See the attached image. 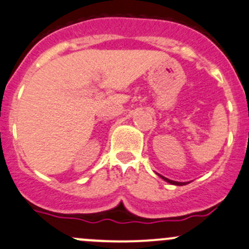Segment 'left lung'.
Here are the masks:
<instances>
[{
	"label": "left lung",
	"instance_id": "left-lung-1",
	"mask_svg": "<svg viewBox=\"0 0 249 249\" xmlns=\"http://www.w3.org/2000/svg\"><path fill=\"white\" fill-rule=\"evenodd\" d=\"M160 176L161 178H163V180H165L166 182H169V183H173V185H178V186H182V185H186V182H178V181H173V180H169V178H164V176H161V175H159Z\"/></svg>",
	"mask_w": 249,
	"mask_h": 249
}]
</instances>
